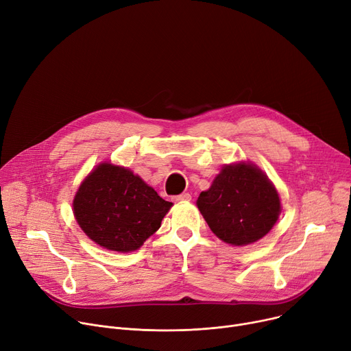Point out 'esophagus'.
I'll return each mask as SVG.
<instances>
[{"label": "esophagus", "instance_id": "esophagus-1", "mask_svg": "<svg viewBox=\"0 0 351 351\" xmlns=\"http://www.w3.org/2000/svg\"><path fill=\"white\" fill-rule=\"evenodd\" d=\"M189 200H192L190 193H182V195L173 197V202H189Z\"/></svg>", "mask_w": 351, "mask_h": 351}]
</instances>
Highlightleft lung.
<instances>
[{"label":"left lung","mask_w":351,"mask_h":351,"mask_svg":"<svg viewBox=\"0 0 351 351\" xmlns=\"http://www.w3.org/2000/svg\"><path fill=\"white\" fill-rule=\"evenodd\" d=\"M197 207L210 230L235 246L263 238L281 213L276 187L250 162L222 168L211 187L200 193Z\"/></svg>","instance_id":"1"}]
</instances>
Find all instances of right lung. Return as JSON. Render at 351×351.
Segmentation results:
<instances>
[{"mask_svg": "<svg viewBox=\"0 0 351 351\" xmlns=\"http://www.w3.org/2000/svg\"><path fill=\"white\" fill-rule=\"evenodd\" d=\"M81 230L114 252L138 249L172 207L130 169L105 162L81 183L73 202Z\"/></svg>", "mask_w": 351, "mask_h": 351, "instance_id": "right-lung-1", "label": "right lung"}]
</instances>
